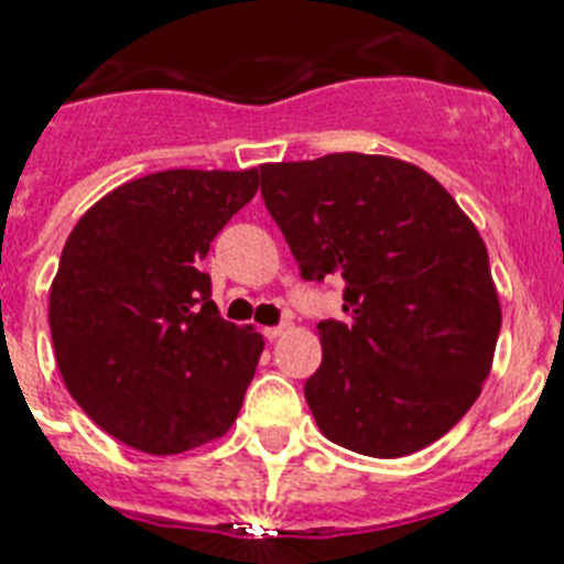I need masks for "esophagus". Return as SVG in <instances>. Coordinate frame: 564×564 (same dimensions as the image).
<instances>
[{
  "mask_svg": "<svg viewBox=\"0 0 564 564\" xmlns=\"http://www.w3.org/2000/svg\"><path fill=\"white\" fill-rule=\"evenodd\" d=\"M289 329H292L289 323H281V326H267V329H263V335H267V340H278V337L286 335Z\"/></svg>",
  "mask_w": 564,
  "mask_h": 564,
  "instance_id": "obj_1",
  "label": "esophagus"
}]
</instances>
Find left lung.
I'll use <instances>...</instances> for the list:
<instances>
[{
	"instance_id": "left-lung-1",
	"label": "left lung",
	"mask_w": 564,
	"mask_h": 564,
	"mask_svg": "<svg viewBox=\"0 0 564 564\" xmlns=\"http://www.w3.org/2000/svg\"><path fill=\"white\" fill-rule=\"evenodd\" d=\"M261 193L301 275L343 281L346 321L317 326L306 403L332 443L394 459L463 420L497 349L488 249L452 193L391 155L261 164Z\"/></svg>"
}]
</instances>
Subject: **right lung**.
<instances>
[{
  "label": "right lung",
  "mask_w": 564,
  "mask_h": 564,
  "mask_svg": "<svg viewBox=\"0 0 564 564\" xmlns=\"http://www.w3.org/2000/svg\"><path fill=\"white\" fill-rule=\"evenodd\" d=\"M258 193V170H164L127 181L73 227L51 283L70 398L144 454L224 437L263 351L209 301V243Z\"/></svg>",
  "instance_id": "right-lung-1"
}]
</instances>
